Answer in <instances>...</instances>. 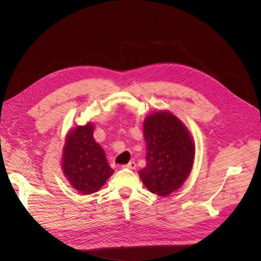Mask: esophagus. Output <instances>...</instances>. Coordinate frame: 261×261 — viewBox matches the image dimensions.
Here are the masks:
<instances>
[{"label": "esophagus", "mask_w": 261, "mask_h": 261, "mask_svg": "<svg viewBox=\"0 0 261 261\" xmlns=\"http://www.w3.org/2000/svg\"><path fill=\"white\" fill-rule=\"evenodd\" d=\"M123 167H127V168H130V169H135L136 168V163L134 161H130L129 163L123 165Z\"/></svg>", "instance_id": "1"}]
</instances>
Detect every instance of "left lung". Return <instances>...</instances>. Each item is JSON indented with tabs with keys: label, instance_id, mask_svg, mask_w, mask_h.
I'll return each instance as SVG.
<instances>
[{
	"label": "left lung",
	"instance_id": "left-lung-1",
	"mask_svg": "<svg viewBox=\"0 0 261 261\" xmlns=\"http://www.w3.org/2000/svg\"><path fill=\"white\" fill-rule=\"evenodd\" d=\"M146 165L139 176L147 190L167 196L189 176L194 156L193 139L186 126L169 111H157L143 122Z\"/></svg>",
	"mask_w": 261,
	"mask_h": 261
}]
</instances>
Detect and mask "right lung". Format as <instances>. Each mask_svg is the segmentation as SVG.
I'll return each mask as SVG.
<instances>
[{
	"instance_id": "right-lung-1",
	"label": "right lung",
	"mask_w": 261,
	"mask_h": 261,
	"mask_svg": "<svg viewBox=\"0 0 261 261\" xmlns=\"http://www.w3.org/2000/svg\"><path fill=\"white\" fill-rule=\"evenodd\" d=\"M93 133L92 123L71 129L63 148V172L72 187L84 195L99 191L115 172Z\"/></svg>"
}]
</instances>
